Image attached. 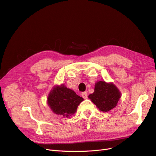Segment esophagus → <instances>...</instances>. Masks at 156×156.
Here are the masks:
<instances>
[{
    "mask_svg": "<svg viewBox=\"0 0 156 156\" xmlns=\"http://www.w3.org/2000/svg\"><path fill=\"white\" fill-rule=\"evenodd\" d=\"M81 95H82L83 98H84V99H86L87 98V92H83L82 93V94H81Z\"/></svg>",
    "mask_w": 156,
    "mask_h": 156,
    "instance_id": "esophagus-1",
    "label": "esophagus"
}]
</instances>
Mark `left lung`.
<instances>
[{"instance_id":"1","label":"left lung","mask_w":156,"mask_h":156,"mask_svg":"<svg viewBox=\"0 0 156 156\" xmlns=\"http://www.w3.org/2000/svg\"><path fill=\"white\" fill-rule=\"evenodd\" d=\"M121 97V93L115 85L104 80L97 81L94 85L93 93L88 96L98 108L105 112L115 108Z\"/></svg>"}]
</instances>
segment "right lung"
Wrapping results in <instances>:
<instances>
[{
  "label": "right lung",
  "instance_id": "obj_1",
  "mask_svg": "<svg viewBox=\"0 0 156 156\" xmlns=\"http://www.w3.org/2000/svg\"><path fill=\"white\" fill-rule=\"evenodd\" d=\"M83 100L73 90L61 84L51 89L47 98V103L55 114L69 117L76 113L79 105Z\"/></svg>",
  "mask_w": 156,
  "mask_h": 156
}]
</instances>
